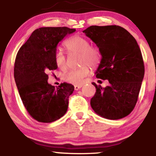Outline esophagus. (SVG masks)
Masks as SVG:
<instances>
[{"instance_id":"obj_1","label":"esophagus","mask_w":156,"mask_h":156,"mask_svg":"<svg viewBox=\"0 0 156 156\" xmlns=\"http://www.w3.org/2000/svg\"><path fill=\"white\" fill-rule=\"evenodd\" d=\"M81 87H82V85H75L74 86L75 90H78V89H80Z\"/></svg>"}]
</instances>
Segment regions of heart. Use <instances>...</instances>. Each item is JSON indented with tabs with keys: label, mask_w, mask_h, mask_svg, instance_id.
<instances>
[{
	"label": "heart",
	"mask_w": 156,
	"mask_h": 156,
	"mask_svg": "<svg viewBox=\"0 0 156 156\" xmlns=\"http://www.w3.org/2000/svg\"><path fill=\"white\" fill-rule=\"evenodd\" d=\"M64 46L70 53L79 54V64L82 65L78 69L68 70L62 75V79L67 83L79 84L90 72L89 67L97 68L101 63L102 55L98 48L91 47L89 41L80 35H75L68 39ZM55 63L58 69L64 70L67 68V58L63 52L57 51L54 55Z\"/></svg>",
	"instance_id": "obj_1"
}]
</instances>
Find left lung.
<instances>
[{
	"label": "left lung",
	"instance_id": "8db88e82",
	"mask_svg": "<svg viewBox=\"0 0 156 156\" xmlns=\"http://www.w3.org/2000/svg\"><path fill=\"white\" fill-rule=\"evenodd\" d=\"M83 32L101 53L96 77L108 80L110 83L102 88L92 83L96 92L91 99V106L105 119L126 117L136 104L144 75L142 55L136 40L119 26H92Z\"/></svg>",
	"mask_w": 156,
	"mask_h": 156
}]
</instances>
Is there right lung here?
Masks as SVG:
<instances>
[{"instance_id": "1", "label": "right lung", "mask_w": 156, "mask_h": 156, "mask_svg": "<svg viewBox=\"0 0 156 156\" xmlns=\"http://www.w3.org/2000/svg\"><path fill=\"white\" fill-rule=\"evenodd\" d=\"M76 31L67 27H43L36 29L20 48L15 58L14 76L25 108L39 122H52L67 112L72 84L57 88L48 83L51 70L57 69L54 55L58 42Z\"/></svg>"}]
</instances>
